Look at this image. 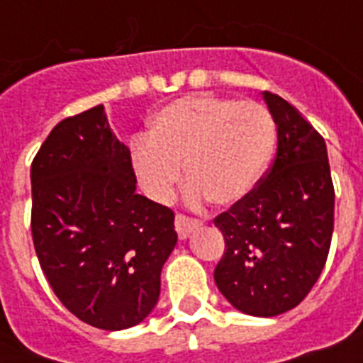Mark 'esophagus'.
Listing matches in <instances>:
<instances>
[{"label":"esophagus","mask_w":363,"mask_h":363,"mask_svg":"<svg viewBox=\"0 0 363 363\" xmlns=\"http://www.w3.org/2000/svg\"><path fill=\"white\" fill-rule=\"evenodd\" d=\"M201 226V222L196 220V218H190V216L177 215L175 216V230L179 233V238L186 239L194 230H198Z\"/></svg>","instance_id":"34e87169"}]
</instances>
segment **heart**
<instances>
[{
	"mask_svg": "<svg viewBox=\"0 0 363 363\" xmlns=\"http://www.w3.org/2000/svg\"><path fill=\"white\" fill-rule=\"evenodd\" d=\"M275 145V122L256 101L186 96L150 121L148 137L131 143V169L148 198L167 201L186 169L190 203L233 205L264 175Z\"/></svg>",
	"mask_w": 363,
	"mask_h": 363,
	"instance_id": "b5f03b06",
	"label": "heart"
}]
</instances>
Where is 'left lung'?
Returning <instances> with one entry per match:
<instances>
[{"label": "left lung", "mask_w": 363, "mask_h": 363, "mask_svg": "<svg viewBox=\"0 0 363 363\" xmlns=\"http://www.w3.org/2000/svg\"><path fill=\"white\" fill-rule=\"evenodd\" d=\"M262 96L277 124L275 160L215 218L226 241L215 282L245 315L277 316L301 303L324 269L335 192L324 137L286 99Z\"/></svg>", "instance_id": "8db88e82"}]
</instances>
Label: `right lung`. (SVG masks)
Here are the masks:
<instances>
[{
  "instance_id": "add662e5",
  "label": "right lung",
  "mask_w": 363,
  "mask_h": 363,
  "mask_svg": "<svg viewBox=\"0 0 363 363\" xmlns=\"http://www.w3.org/2000/svg\"><path fill=\"white\" fill-rule=\"evenodd\" d=\"M104 105L58 122L31 162V235L48 284L99 330L143 322L177 245L175 215L135 192Z\"/></svg>"
}]
</instances>
